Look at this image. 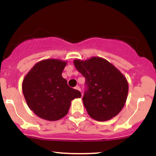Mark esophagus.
Returning <instances> with one entry per match:
<instances>
[{
    "mask_svg": "<svg viewBox=\"0 0 156 156\" xmlns=\"http://www.w3.org/2000/svg\"><path fill=\"white\" fill-rule=\"evenodd\" d=\"M75 89H77V90L80 91V87H78V86H76V87H75Z\"/></svg>",
    "mask_w": 156,
    "mask_h": 156,
    "instance_id": "esophagus-1",
    "label": "esophagus"
}]
</instances>
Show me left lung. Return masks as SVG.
<instances>
[{"mask_svg": "<svg viewBox=\"0 0 156 156\" xmlns=\"http://www.w3.org/2000/svg\"><path fill=\"white\" fill-rule=\"evenodd\" d=\"M73 62L77 70L86 78L87 91L83 102L89 115L101 122L117 116L128 98V83L124 75L101 57L75 59Z\"/></svg>", "mask_w": 156, "mask_h": 156, "instance_id": "8db88e82", "label": "left lung"}]
</instances>
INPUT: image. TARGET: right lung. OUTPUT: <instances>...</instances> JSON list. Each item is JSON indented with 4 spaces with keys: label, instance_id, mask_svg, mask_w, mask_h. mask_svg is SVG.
<instances>
[{
    "label": "right lung",
    "instance_id": "add662e5",
    "mask_svg": "<svg viewBox=\"0 0 156 156\" xmlns=\"http://www.w3.org/2000/svg\"><path fill=\"white\" fill-rule=\"evenodd\" d=\"M67 61L48 58L36 63L23 78L22 90L29 108L39 117L56 121L67 115L79 91L69 87L62 73Z\"/></svg>",
    "mask_w": 156,
    "mask_h": 156
}]
</instances>
